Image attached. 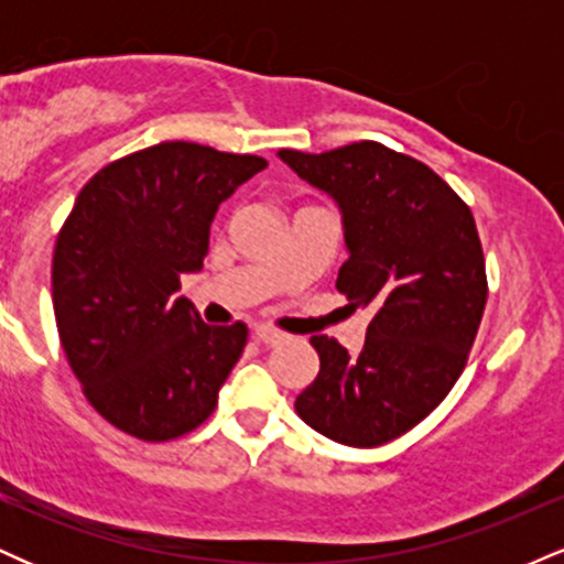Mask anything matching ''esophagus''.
I'll use <instances>...</instances> for the list:
<instances>
[{
  "mask_svg": "<svg viewBox=\"0 0 564 564\" xmlns=\"http://www.w3.org/2000/svg\"><path fill=\"white\" fill-rule=\"evenodd\" d=\"M254 339L260 341V345H278V341H283V334L275 332V328L257 326V328H254Z\"/></svg>",
  "mask_w": 564,
  "mask_h": 564,
  "instance_id": "1",
  "label": "esophagus"
}]
</instances>
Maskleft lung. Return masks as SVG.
<instances>
[{
    "label": "left lung",
    "mask_w": 564,
    "mask_h": 564,
    "mask_svg": "<svg viewBox=\"0 0 564 564\" xmlns=\"http://www.w3.org/2000/svg\"><path fill=\"white\" fill-rule=\"evenodd\" d=\"M278 159L336 204L347 249L336 289L373 313L358 355L310 339L321 371L294 408L334 443L384 445L430 416L467 364L488 300L475 217L430 166L379 142Z\"/></svg>",
    "instance_id": "8db88e82"
}]
</instances>
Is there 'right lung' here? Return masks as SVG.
<instances>
[{
    "label": "right lung",
    "instance_id": "right-lung-1",
    "mask_svg": "<svg viewBox=\"0 0 564 564\" xmlns=\"http://www.w3.org/2000/svg\"><path fill=\"white\" fill-rule=\"evenodd\" d=\"M268 161L159 142L82 187L53 257V307L70 371L102 419L161 443L196 430L246 345L206 326L180 275L198 273L223 200Z\"/></svg>",
    "mask_w": 564,
    "mask_h": 564
}]
</instances>
